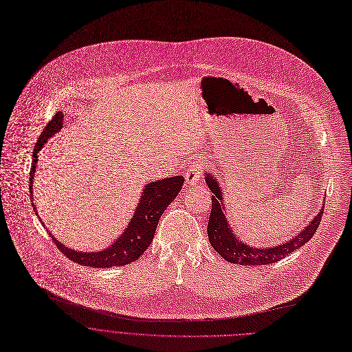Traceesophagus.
Here are the masks:
<instances>
[{"instance_id": "34e87169", "label": "esophagus", "mask_w": 352, "mask_h": 352, "mask_svg": "<svg viewBox=\"0 0 352 352\" xmlns=\"http://www.w3.org/2000/svg\"><path fill=\"white\" fill-rule=\"evenodd\" d=\"M201 177H202V168H201L199 166H192V167H190V168L186 171V174H185V181H186V184H188L189 186H192V185L199 184Z\"/></svg>"}]
</instances>
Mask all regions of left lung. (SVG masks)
Listing matches in <instances>:
<instances>
[{"instance_id": "obj_1", "label": "left lung", "mask_w": 352, "mask_h": 352, "mask_svg": "<svg viewBox=\"0 0 352 352\" xmlns=\"http://www.w3.org/2000/svg\"><path fill=\"white\" fill-rule=\"evenodd\" d=\"M205 181L210 189L212 195V210L208 221V237L212 244V247L221 255L223 260L232 264L239 265H267L274 264L286 255L292 254L298 248H300L303 244H306L313 234L316 233L320 220L323 216L324 206L320 209L314 219L309 223V225L299 232L298 236H295L292 240L286 241L279 245L274 247H250L248 244L241 243L234 232L232 230L228 216L225 212V204H223V195L220 190V185L216 181V178L212 174H205Z\"/></svg>"}]
</instances>
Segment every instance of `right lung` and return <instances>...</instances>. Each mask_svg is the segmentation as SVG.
<instances>
[{
	"instance_id": "obj_1",
	"label": "right lung",
	"mask_w": 352,
	"mask_h": 352,
	"mask_svg": "<svg viewBox=\"0 0 352 352\" xmlns=\"http://www.w3.org/2000/svg\"><path fill=\"white\" fill-rule=\"evenodd\" d=\"M63 122H65V116H63L61 112H57L52 118V120L46 124L34 148V154H32V167L29 173V194H30L32 206H34V210L36 214L38 212L34 204V175L38 164V157H39L38 153L47 143V140L61 129ZM182 184H184L182 175L158 179L147 184L143 189V194L139 199L138 208L133 213V217L129 221V225L126 226L122 236L118 237L111 247L102 251H97V252L76 251V250L67 248L65 244H61L54 236H52V233L49 234L54 241V244L57 245V248L63 254L67 255V258H70L74 263H78L80 265L94 267V268H111V267H123L126 264H131L136 261L151 244L160 217H162L167 206L177 198L178 192L182 188Z\"/></svg>"
}]
</instances>
